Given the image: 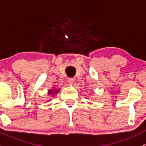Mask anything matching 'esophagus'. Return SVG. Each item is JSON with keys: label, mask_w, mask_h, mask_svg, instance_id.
Returning a JSON list of instances; mask_svg holds the SVG:
<instances>
[{"label": "esophagus", "mask_w": 146, "mask_h": 146, "mask_svg": "<svg viewBox=\"0 0 146 146\" xmlns=\"http://www.w3.org/2000/svg\"><path fill=\"white\" fill-rule=\"evenodd\" d=\"M68 82L70 84H73V82H74V79H73V78H68Z\"/></svg>", "instance_id": "34e87169"}]
</instances>
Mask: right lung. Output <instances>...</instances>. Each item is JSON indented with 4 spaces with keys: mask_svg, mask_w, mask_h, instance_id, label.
Returning <instances> with one entry per match:
<instances>
[{
    "mask_svg": "<svg viewBox=\"0 0 146 146\" xmlns=\"http://www.w3.org/2000/svg\"><path fill=\"white\" fill-rule=\"evenodd\" d=\"M52 92H53L52 90H49V92H48V94H51ZM57 92H58V90H57Z\"/></svg>",
    "mask_w": 146,
    "mask_h": 146,
    "instance_id": "1",
    "label": "right lung"
}]
</instances>
